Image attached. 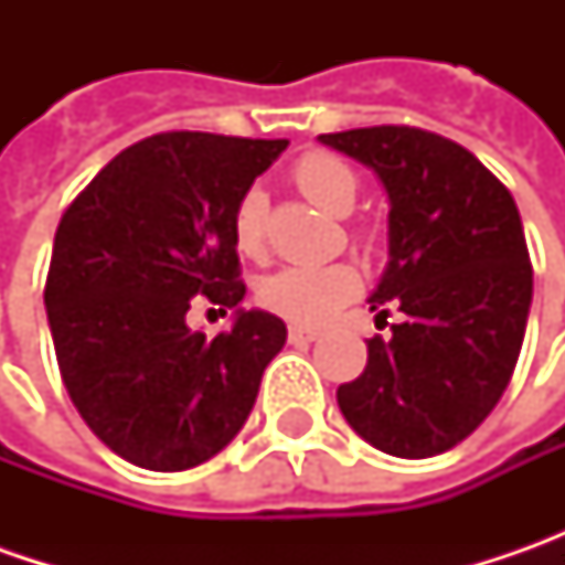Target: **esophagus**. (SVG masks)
Listing matches in <instances>:
<instances>
[{
	"label": "esophagus",
	"mask_w": 565,
	"mask_h": 565,
	"mask_svg": "<svg viewBox=\"0 0 565 565\" xmlns=\"http://www.w3.org/2000/svg\"><path fill=\"white\" fill-rule=\"evenodd\" d=\"M320 337L317 330H308V327H289V342H315V339Z\"/></svg>",
	"instance_id": "34e87169"
}]
</instances>
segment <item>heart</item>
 <instances>
[{
	"label": "heart",
	"mask_w": 565,
	"mask_h": 565,
	"mask_svg": "<svg viewBox=\"0 0 565 565\" xmlns=\"http://www.w3.org/2000/svg\"><path fill=\"white\" fill-rule=\"evenodd\" d=\"M295 185L305 191L320 210L345 216L359 198V179L349 166L330 153H308L295 163ZM264 220H267V194L250 185L232 210V238L238 250L260 254L264 250ZM361 289V276L349 264H320V267H282L260 282V301L273 315L286 317L298 327H320L352 301Z\"/></svg>",
	"instance_id": "obj_1"
}]
</instances>
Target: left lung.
Masks as SVG:
<instances>
[{
    "label": "left lung",
    "instance_id": "obj_1",
    "mask_svg": "<svg viewBox=\"0 0 565 565\" xmlns=\"http://www.w3.org/2000/svg\"><path fill=\"white\" fill-rule=\"evenodd\" d=\"M320 143L377 172L390 198V264L371 301L405 320L367 339V364L337 402L380 452L440 456L510 386L532 308V260L507 185L462 143L408 125H374Z\"/></svg>",
    "mask_w": 565,
    "mask_h": 565
}]
</instances>
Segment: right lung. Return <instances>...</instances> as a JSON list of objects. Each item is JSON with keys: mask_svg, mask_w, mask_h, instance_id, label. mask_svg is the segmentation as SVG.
Wrapping results in <instances>:
<instances>
[{"mask_svg": "<svg viewBox=\"0 0 565 565\" xmlns=\"http://www.w3.org/2000/svg\"><path fill=\"white\" fill-rule=\"evenodd\" d=\"M286 147L163 131L125 147L58 220L43 289L58 371L87 427L131 466L213 459L286 345L279 317L238 308L232 238L238 198ZM198 294L236 308L232 331L186 327Z\"/></svg>", "mask_w": 565, "mask_h": 565, "instance_id": "obj_1", "label": "right lung"}]
</instances>
